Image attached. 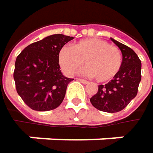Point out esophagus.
Listing matches in <instances>:
<instances>
[{
	"instance_id": "34e87169",
	"label": "esophagus",
	"mask_w": 153,
	"mask_h": 153,
	"mask_svg": "<svg viewBox=\"0 0 153 153\" xmlns=\"http://www.w3.org/2000/svg\"><path fill=\"white\" fill-rule=\"evenodd\" d=\"M78 80L79 81H80L81 83H83V84H88V80H86V79H78Z\"/></svg>"
}]
</instances>
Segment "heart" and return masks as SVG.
Masks as SVG:
<instances>
[{
	"mask_svg": "<svg viewBox=\"0 0 153 153\" xmlns=\"http://www.w3.org/2000/svg\"><path fill=\"white\" fill-rule=\"evenodd\" d=\"M84 60L87 67L82 73L87 76L95 77L99 82H105L120 72L122 54L119 48L97 38L81 40L71 48L64 47L59 51V65L68 75H74L83 65Z\"/></svg>",
	"mask_w": 153,
	"mask_h": 153,
	"instance_id": "1",
	"label": "heart"
}]
</instances>
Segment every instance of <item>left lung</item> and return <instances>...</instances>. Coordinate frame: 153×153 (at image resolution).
Listing matches in <instances>:
<instances>
[{
  "mask_svg": "<svg viewBox=\"0 0 153 153\" xmlns=\"http://www.w3.org/2000/svg\"><path fill=\"white\" fill-rule=\"evenodd\" d=\"M122 53V65L111 81L98 85V91L90 98L92 105L105 112H118L123 110L137 95L141 81V60L136 52L113 39Z\"/></svg>",
  "mask_w": 153,
  "mask_h": 153,
  "instance_id": "obj_1",
  "label": "left lung"
}]
</instances>
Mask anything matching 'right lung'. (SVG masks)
<instances>
[{
  "instance_id": "1",
  "label": "right lung",
  "mask_w": 153,
  "mask_h": 153,
  "mask_svg": "<svg viewBox=\"0 0 153 153\" xmlns=\"http://www.w3.org/2000/svg\"><path fill=\"white\" fill-rule=\"evenodd\" d=\"M74 37L53 34L25 48L15 63L14 79L17 94L34 111L54 110L63 102L67 85L74 79L60 70L58 55Z\"/></svg>"
}]
</instances>
